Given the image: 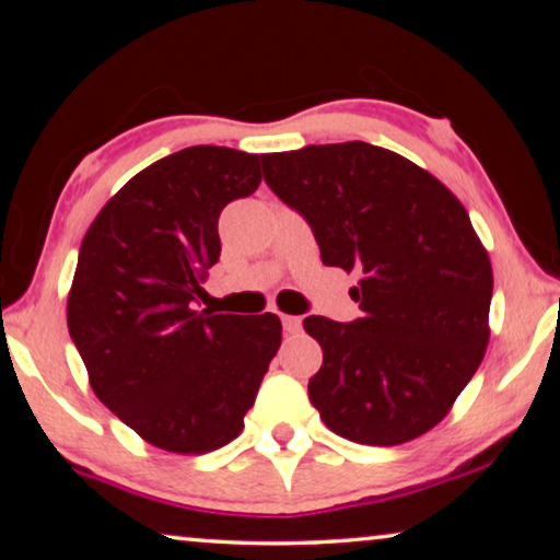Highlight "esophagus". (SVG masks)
Here are the masks:
<instances>
[{"label":"esophagus","mask_w":560,"mask_h":560,"mask_svg":"<svg viewBox=\"0 0 560 560\" xmlns=\"http://www.w3.org/2000/svg\"><path fill=\"white\" fill-rule=\"evenodd\" d=\"M281 324H283V330H287L289 336L301 334V318L299 316H281Z\"/></svg>","instance_id":"esophagus-1"}]
</instances>
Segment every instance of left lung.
<instances>
[{
	"mask_svg": "<svg viewBox=\"0 0 560 560\" xmlns=\"http://www.w3.org/2000/svg\"><path fill=\"white\" fill-rule=\"evenodd\" d=\"M261 170L311 224L326 267L360 273L363 316L303 320L324 350L308 381L320 420L373 447L420 438L489 343L494 277L467 210L428 170L363 140L261 155Z\"/></svg>",
	"mask_w": 560,
	"mask_h": 560,
	"instance_id": "8db88e82",
	"label": "left lung"
}]
</instances>
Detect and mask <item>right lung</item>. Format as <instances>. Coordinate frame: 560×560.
<instances>
[{
	"instance_id": "obj_1",
	"label": "right lung",
	"mask_w": 560,
	"mask_h": 560,
	"mask_svg": "<svg viewBox=\"0 0 560 560\" xmlns=\"http://www.w3.org/2000/svg\"><path fill=\"white\" fill-rule=\"evenodd\" d=\"M259 183V155L185 148L130 177L81 242L71 340L98 400L160 450L232 442L281 346L279 316L195 311L222 210Z\"/></svg>"
}]
</instances>
